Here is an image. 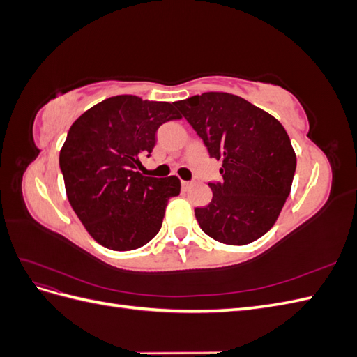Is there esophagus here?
Returning a JSON list of instances; mask_svg holds the SVG:
<instances>
[{
  "mask_svg": "<svg viewBox=\"0 0 357 357\" xmlns=\"http://www.w3.org/2000/svg\"><path fill=\"white\" fill-rule=\"evenodd\" d=\"M190 185H192L190 181H185V180H183V181H181V189H183V190H188V189L190 188Z\"/></svg>",
  "mask_w": 357,
  "mask_h": 357,
  "instance_id": "34e87169",
  "label": "esophagus"
}]
</instances>
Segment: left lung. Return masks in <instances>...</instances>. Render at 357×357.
Masks as SVG:
<instances>
[{
  "mask_svg": "<svg viewBox=\"0 0 357 357\" xmlns=\"http://www.w3.org/2000/svg\"><path fill=\"white\" fill-rule=\"evenodd\" d=\"M208 150L222 160L220 181L208 183L211 202L195 208L213 240L244 245L273 228L290 193L296 155L283 125L241 96L205 92L177 101Z\"/></svg>",
  "mask_w": 357,
  "mask_h": 357,
  "instance_id": "8db88e82",
  "label": "left lung"
}]
</instances>
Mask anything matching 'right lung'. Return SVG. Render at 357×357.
<instances>
[{
	"label": "right lung",
	"instance_id": "right-lung-1",
	"mask_svg": "<svg viewBox=\"0 0 357 357\" xmlns=\"http://www.w3.org/2000/svg\"><path fill=\"white\" fill-rule=\"evenodd\" d=\"M180 117L174 102L117 95L71 125L59 167L71 207L96 243L116 252L135 250L159 232L180 180L146 177L137 167L152 153L158 128Z\"/></svg>",
	"mask_w": 357,
	"mask_h": 357
}]
</instances>
